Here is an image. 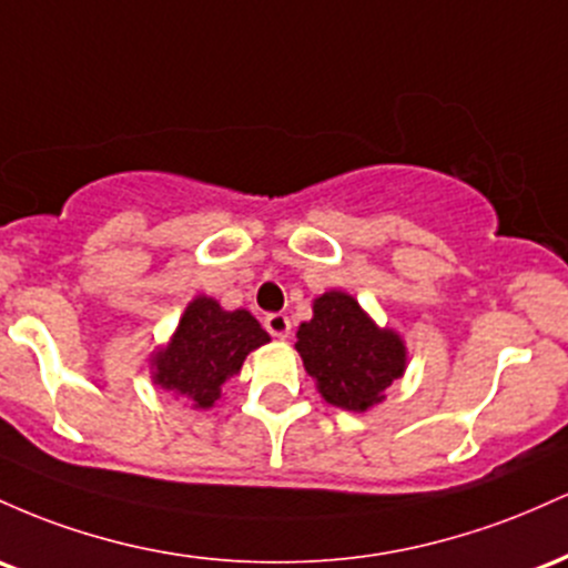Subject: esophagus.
Here are the masks:
<instances>
[{
	"mask_svg": "<svg viewBox=\"0 0 568 568\" xmlns=\"http://www.w3.org/2000/svg\"><path fill=\"white\" fill-rule=\"evenodd\" d=\"M265 329H267V333H271L273 337H278V341H286V337H290V333H292L290 316H284V314H267V316H265Z\"/></svg>",
	"mask_w": 568,
	"mask_h": 568,
	"instance_id": "obj_1",
	"label": "esophagus"
}]
</instances>
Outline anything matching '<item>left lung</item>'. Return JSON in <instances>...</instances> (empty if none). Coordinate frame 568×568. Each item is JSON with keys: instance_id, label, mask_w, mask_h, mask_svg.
Listing matches in <instances>:
<instances>
[{"instance_id": "8db88e82", "label": "left lung", "mask_w": 568, "mask_h": 568, "mask_svg": "<svg viewBox=\"0 0 568 568\" xmlns=\"http://www.w3.org/2000/svg\"><path fill=\"white\" fill-rule=\"evenodd\" d=\"M295 348L329 405L367 410L405 369V346L392 329H378L346 292H324L314 318L297 329Z\"/></svg>"}]
</instances>
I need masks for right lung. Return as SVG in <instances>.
<instances>
[{
	"label": "right lung",
	"instance_id": "add662e5",
	"mask_svg": "<svg viewBox=\"0 0 568 568\" xmlns=\"http://www.w3.org/2000/svg\"><path fill=\"white\" fill-rule=\"evenodd\" d=\"M271 341L250 311H222L212 297H195L169 346L155 354V384L212 407L246 354Z\"/></svg>",
	"mask_w": 568,
	"mask_h": 568
}]
</instances>
